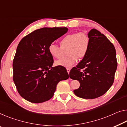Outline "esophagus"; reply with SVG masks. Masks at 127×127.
I'll use <instances>...</instances> for the list:
<instances>
[{
  "label": "esophagus",
  "mask_w": 127,
  "mask_h": 127,
  "mask_svg": "<svg viewBox=\"0 0 127 127\" xmlns=\"http://www.w3.org/2000/svg\"><path fill=\"white\" fill-rule=\"evenodd\" d=\"M70 70H71V69L69 68H67V72L68 73H69V72H70Z\"/></svg>",
  "instance_id": "esophagus-1"
}]
</instances>
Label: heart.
<instances>
[{"label": "heart", "instance_id": "1", "mask_svg": "<svg viewBox=\"0 0 127 127\" xmlns=\"http://www.w3.org/2000/svg\"><path fill=\"white\" fill-rule=\"evenodd\" d=\"M60 47L51 44L48 50L54 58L60 59L63 56L64 51L67 50V57L55 62V65L69 68L76 63L78 59H84L87 55L90 47V39L84 32L68 34L60 41Z\"/></svg>", "mask_w": 127, "mask_h": 127}]
</instances>
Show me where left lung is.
I'll use <instances>...</instances> for the list:
<instances>
[{
  "instance_id": "obj_1",
  "label": "left lung",
  "mask_w": 127,
  "mask_h": 127,
  "mask_svg": "<svg viewBox=\"0 0 127 127\" xmlns=\"http://www.w3.org/2000/svg\"><path fill=\"white\" fill-rule=\"evenodd\" d=\"M88 35L90 47L87 55L71 69L69 77L80 83L79 88L73 91L76 95L83 99H95L112 86L118 62L114 45L104 35L93 28Z\"/></svg>"
}]
</instances>
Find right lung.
<instances>
[{
  "mask_svg": "<svg viewBox=\"0 0 127 127\" xmlns=\"http://www.w3.org/2000/svg\"><path fill=\"white\" fill-rule=\"evenodd\" d=\"M68 31L66 27H44L26 35L19 43L13 60V80L27 101L40 103L54 96L58 83L69 78L64 67H52L48 47Z\"/></svg>",
  "mask_w": 127,
  "mask_h": 127,
  "instance_id": "1",
  "label": "right lung"
}]
</instances>
